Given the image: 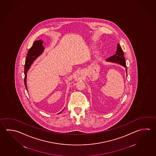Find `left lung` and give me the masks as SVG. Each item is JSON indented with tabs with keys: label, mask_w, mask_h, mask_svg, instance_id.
<instances>
[{
	"label": "left lung",
	"mask_w": 156,
	"mask_h": 156,
	"mask_svg": "<svg viewBox=\"0 0 156 156\" xmlns=\"http://www.w3.org/2000/svg\"><path fill=\"white\" fill-rule=\"evenodd\" d=\"M124 55V52L122 50L121 46L119 45V44H118L116 54L112 57L108 58L107 60L109 62H116V63H118V64H120L122 66H124L125 68H126V71L127 73V68H126V62H125V59Z\"/></svg>",
	"instance_id": "obj_1"
}]
</instances>
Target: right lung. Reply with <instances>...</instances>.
<instances>
[{
  "instance_id": "right-lung-1",
  "label": "right lung",
  "mask_w": 156,
  "mask_h": 156,
  "mask_svg": "<svg viewBox=\"0 0 156 156\" xmlns=\"http://www.w3.org/2000/svg\"><path fill=\"white\" fill-rule=\"evenodd\" d=\"M42 44L43 41L41 40H38V41H34L31 48L29 49L27 52L25 60V68H24V72H25L24 82H25V86L26 90H27V86H26V76H27L26 74L32 62H34V61L37 58V57L42 54V53L44 51V48ZM60 113H62V112Z\"/></svg>"
}]
</instances>
